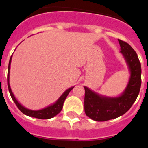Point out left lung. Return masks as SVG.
<instances>
[{"label": "left lung", "mask_w": 148, "mask_h": 148, "mask_svg": "<svg viewBox=\"0 0 148 148\" xmlns=\"http://www.w3.org/2000/svg\"><path fill=\"white\" fill-rule=\"evenodd\" d=\"M120 53L130 71V78L124 92L116 97H108L94 92L87 87L84 96V111L94 121H104L118 118L127 112L136 100L142 84L140 61L134 49L127 43L119 39Z\"/></svg>", "instance_id": "1"}]
</instances>
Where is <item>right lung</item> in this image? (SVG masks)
<instances>
[{"instance_id":"1","label":"right lung","mask_w":148,"mask_h":148,"mask_svg":"<svg viewBox=\"0 0 148 148\" xmlns=\"http://www.w3.org/2000/svg\"><path fill=\"white\" fill-rule=\"evenodd\" d=\"M12 55L11 58L10 59V62H9V66H8V75H7V84H8V88H9V91H10V95H11L12 99L13 101L15 103V104L17 105V107L18 108V109L21 111L23 114L27 115V116H30V117H33V118H37L40 119H48L53 118L54 116H56V115L58 114V113L61 112V110H62L63 104L64 102L65 99H66V96L68 95L69 92L74 88V87H70L69 89L65 91L62 95L58 98V99L56 101L54 104H51V105L48 106V107H46L45 108L41 110H29L26 108L25 107H23L22 104H21L20 103L18 102V101L17 100L16 98L15 97V95L13 94V92H12L11 87H10V65H11V61H12Z\"/></svg>"}]
</instances>
